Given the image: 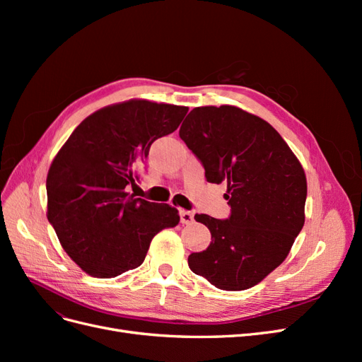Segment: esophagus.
Here are the masks:
<instances>
[{
    "label": "esophagus",
    "instance_id": "obj_1",
    "mask_svg": "<svg viewBox=\"0 0 362 362\" xmlns=\"http://www.w3.org/2000/svg\"><path fill=\"white\" fill-rule=\"evenodd\" d=\"M193 213L187 211V210H180V221L184 225H190L193 222Z\"/></svg>",
    "mask_w": 362,
    "mask_h": 362
}]
</instances>
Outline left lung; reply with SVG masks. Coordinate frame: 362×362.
<instances>
[{"label":"left lung","mask_w":362,"mask_h":362,"mask_svg":"<svg viewBox=\"0 0 362 362\" xmlns=\"http://www.w3.org/2000/svg\"><path fill=\"white\" fill-rule=\"evenodd\" d=\"M180 137L198 157L208 182H226L228 218L196 214L211 233L189 267L214 287L257 286L287 258L305 223L306 177L278 131L234 105L196 107Z\"/></svg>","instance_id":"left-lung-1"}]
</instances>
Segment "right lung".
I'll return each mask as SVG.
<instances>
[{
	"mask_svg": "<svg viewBox=\"0 0 362 362\" xmlns=\"http://www.w3.org/2000/svg\"><path fill=\"white\" fill-rule=\"evenodd\" d=\"M187 107L131 100L95 112L52 160L48 221L87 275L115 278L144 262L151 240L180 222L177 208L134 198L152 141L173 133Z\"/></svg>",
	"mask_w": 362,
	"mask_h": 362,
	"instance_id": "1",
	"label": "right lung"
}]
</instances>
